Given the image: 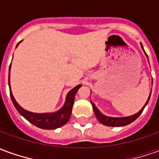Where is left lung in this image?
<instances>
[{
	"instance_id": "obj_1",
	"label": "left lung",
	"mask_w": 159,
	"mask_h": 159,
	"mask_svg": "<svg viewBox=\"0 0 159 159\" xmlns=\"http://www.w3.org/2000/svg\"><path fill=\"white\" fill-rule=\"evenodd\" d=\"M141 48H142V49H143L142 45H141ZM145 53H146V52H145ZM146 55H147V53H146ZM150 95H151V93H150ZM149 99H150V96H149V98H148L147 103L145 104V106L143 107V108H142V109H141L138 113L134 114V115H133V116H130V117H107V116L103 115V114L100 112V111L97 109L96 107L94 106V104H93V102H91V104H92L93 110V111H94V114H95V116H96L97 119L99 120L102 124L106 125V126H110V127H121V126H125V125H128V124H129V123H131L132 122H134V120L136 119L137 117H139L140 114L142 113L144 108H145V107L147 106V103H148V101H149Z\"/></svg>"
}]
</instances>
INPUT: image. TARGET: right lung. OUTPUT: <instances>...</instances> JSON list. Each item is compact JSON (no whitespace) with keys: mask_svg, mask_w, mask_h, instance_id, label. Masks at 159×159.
Here are the masks:
<instances>
[{"mask_svg":"<svg viewBox=\"0 0 159 159\" xmlns=\"http://www.w3.org/2000/svg\"><path fill=\"white\" fill-rule=\"evenodd\" d=\"M18 45H17V47H18ZM10 68H11V65L9 67V71H10ZM9 76H10V72H9L8 75V84L9 89H10V96L12 99V103L14 105L17 111H19V113L22 115L26 120H28L30 123H32L35 126L38 127L40 129H58L59 127L63 126L66 123H68L70 114H71V111H72L75 95L82 85L79 84L70 91L67 94V96H66V103L64 105V107L58 111L53 112V113H34V112H30V111L23 109L22 107L16 102L15 99L13 98V95L11 92V89H10Z\"/></svg>","mask_w":159,"mask_h":159,"instance_id":"add662e5","label":"right lung"}]
</instances>
